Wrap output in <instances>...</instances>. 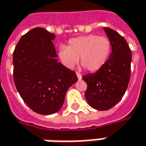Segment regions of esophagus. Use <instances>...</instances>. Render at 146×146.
Returning <instances> with one entry per match:
<instances>
[{"label": "esophagus", "instance_id": "1", "mask_svg": "<svg viewBox=\"0 0 146 146\" xmlns=\"http://www.w3.org/2000/svg\"><path fill=\"white\" fill-rule=\"evenodd\" d=\"M77 77H78V80H81L82 79V76H81V74L80 73H78V72H77Z\"/></svg>", "mask_w": 146, "mask_h": 146}]
</instances>
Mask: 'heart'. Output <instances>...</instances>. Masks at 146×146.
<instances>
[{
  "label": "heart",
  "instance_id": "b5f03b06",
  "mask_svg": "<svg viewBox=\"0 0 146 146\" xmlns=\"http://www.w3.org/2000/svg\"><path fill=\"white\" fill-rule=\"evenodd\" d=\"M111 41L106 36L86 35L69 40V45L60 44L58 56L63 65L73 69L80 58L81 65L90 72L98 71L106 63L111 52Z\"/></svg>",
  "mask_w": 146,
  "mask_h": 146
}]
</instances>
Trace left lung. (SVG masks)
I'll return each mask as SVG.
<instances>
[{
  "mask_svg": "<svg viewBox=\"0 0 146 146\" xmlns=\"http://www.w3.org/2000/svg\"><path fill=\"white\" fill-rule=\"evenodd\" d=\"M104 30L112 45L110 57L98 72L82 77L87 84L86 101L102 111L111 109L123 98L130 79L132 60L131 50L122 36L110 28Z\"/></svg>",
  "mask_w": 146,
  "mask_h": 146,
  "instance_id": "obj_1",
  "label": "left lung"
}]
</instances>
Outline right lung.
<instances>
[{
  "label": "right lung",
  "instance_id": "1",
  "mask_svg": "<svg viewBox=\"0 0 146 146\" xmlns=\"http://www.w3.org/2000/svg\"><path fill=\"white\" fill-rule=\"evenodd\" d=\"M56 36L35 28L20 39L13 55V78L28 106L42 115L60 110L67 90L78 80L76 73L57 61Z\"/></svg>",
  "mask_w": 146,
  "mask_h": 146
}]
</instances>
